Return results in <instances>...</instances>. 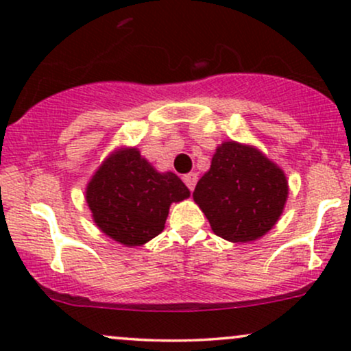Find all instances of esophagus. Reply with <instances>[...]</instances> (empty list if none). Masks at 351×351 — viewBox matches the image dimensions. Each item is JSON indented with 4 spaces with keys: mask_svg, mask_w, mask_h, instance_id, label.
Instances as JSON below:
<instances>
[{
    "mask_svg": "<svg viewBox=\"0 0 351 351\" xmlns=\"http://www.w3.org/2000/svg\"><path fill=\"white\" fill-rule=\"evenodd\" d=\"M183 181H184V184L189 188V191H193V189H195L196 181H198V175H196V173H188V175L183 176Z\"/></svg>",
    "mask_w": 351,
    "mask_h": 351,
    "instance_id": "esophagus-1",
    "label": "esophagus"
}]
</instances>
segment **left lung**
<instances>
[{
	"label": "left lung",
	"mask_w": 351,
	"mask_h": 351,
	"mask_svg": "<svg viewBox=\"0 0 351 351\" xmlns=\"http://www.w3.org/2000/svg\"><path fill=\"white\" fill-rule=\"evenodd\" d=\"M287 180L256 148L224 142L193 198L215 234L231 243L259 239L277 223L287 199Z\"/></svg>",
	"instance_id": "left-lung-1"
}]
</instances>
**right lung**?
I'll return each mask as SVG.
<instances>
[{
    "label": "right lung",
    "instance_id": "1",
    "mask_svg": "<svg viewBox=\"0 0 351 351\" xmlns=\"http://www.w3.org/2000/svg\"><path fill=\"white\" fill-rule=\"evenodd\" d=\"M189 196L175 173H158L136 148L112 155L87 186L97 226L125 245H140L163 231L170 204Z\"/></svg>",
    "mask_w": 351,
    "mask_h": 351
}]
</instances>
